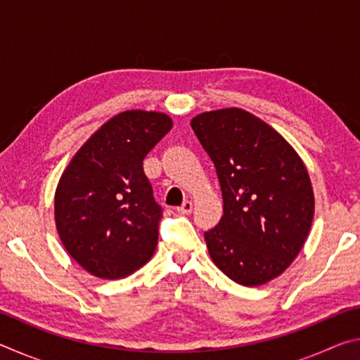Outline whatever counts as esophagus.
<instances>
[{"mask_svg": "<svg viewBox=\"0 0 360 360\" xmlns=\"http://www.w3.org/2000/svg\"><path fill=\"white\" fill-rule=\"evenodd\" d=\"M192 210H193V203L188 202V200H186L184 203H182L181 206H178L179 214H191Z\"/></svg>", "mask_w": 360, "mask_h": 360, "instance_id": "esophagus-1", "label": "esophagus"}]
</instances>
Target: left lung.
Returning <instances> with one entry per match:
<instances>
[{
	"label": "left lung",
	"mask_w": 360,
	"mask_h": 360,
	"mask_svg": "<svg viewBox=\"0 0 360 360\" xmlns=\"http://www.w3.org/2000/svg\"><path fill=\"white\" fill-rule=\"evenodd\" d=\"M191 125L224 198L221 221L205 231L211 259L235 283L265 284L292 264L311 229L307 168L278 131L243 109L203 112Z\"/></svg>",
	"instance_id": "left-lung-1"
}]
</instances>
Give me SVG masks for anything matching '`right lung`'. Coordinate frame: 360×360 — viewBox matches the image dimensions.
<instances>
[{"label": "right lung", "instance_id": "obj_1", "mask_svg": "<svg viewBox=\"0 0 360 360\" xmlns=\"http://www.w3.org/2000/svg\"><path fill=\"white\" fill-rule=\"evenodd\" d=\"M165 114L125 111L92 135L60 178L56 222L63 246L89 273L131 275L155 251L163 210L143 160L172 130Z\"/></svg>", "mask_w": 360, "mask_h": 360}]
</instances>
